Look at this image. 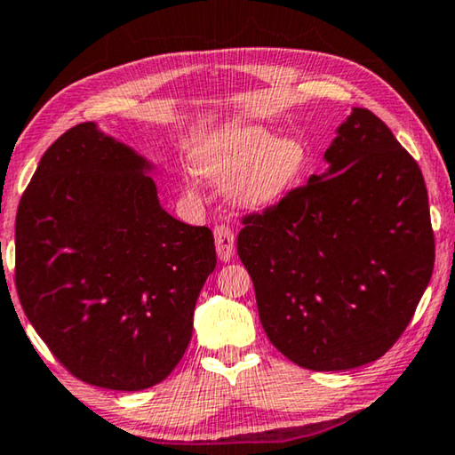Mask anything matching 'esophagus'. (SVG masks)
<instances>
[{
	"mask_svg": "<svg viewBox=\"0 0 455 455\" xmlns=\"http://www.w3.org/2000/svg\"><path fill=\"white\" fill-rule=\"evenodd\" d=\"M213 235H215V248H217V256H220V260L221 262L232 260L234 243H235L232 229L228 226H215Z\"/></svg>",
	"mask_w": 455,
	"mask_h": 455,
	"instance_id": "obj_1",
	"label": "esophagus"
}]
</instances>
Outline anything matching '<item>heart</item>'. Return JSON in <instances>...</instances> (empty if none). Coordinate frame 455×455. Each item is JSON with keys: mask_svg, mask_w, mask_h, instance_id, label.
<instances>
[{"mask_svg": "<svg viewBox=\"0 0 455 455\" xmlns=\"http://www.w3.org/2000/svg\"><path fill=\"white\" fill-rule=\"evenodd\" d=\"M307 164V148L299 137L240 124L217 133L195 156V168L205 180L228 182V195L243 209H262L293 187ZM195 193V184H187Z\"/></svg>", "mask_w": 455, "mask_h": 455, "instance_id": "1", "label": "heart"}]
</instances>
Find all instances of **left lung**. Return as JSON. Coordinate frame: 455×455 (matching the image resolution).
I'll return each mask as SVG.
<instances>
[{
	"label": "left lung",
	"instance_id": "left-lung-1",
	"mask_svg": "<svg viewBox=\"0 0 455 455\" xmlns=\"http://www.w3.org/2000/svg\"><path fill=\"white\" fill-rule=\"evenodd\" d=\"M328 168L243 217L238 254L268 340L312 371L379 359L431 281L435 238L419 164L371 110L353 108Z\"/></svg>",
	"mask_w": 455,
	"mask_h": 455
}]
</instances>
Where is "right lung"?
Returning a JSON list of instances; mask_svg holds the SVG:
<instances>
[{
  "instance_id": "obj_1",
  "label": "right lung",
  "mask_w": 455,
  "mask_h": 455,
  "mask_svg": "<svg viewBox=\"0 0 455 455\" xmlns=\"http://www.w3.org/2000/svg\"><path fill=\"white\" fill-rule=\"evenodd\" d=\"M154 164L80 123L44 151L16 215L26 318L85 384L137 392L187 351L217 256L209 228L160 205Z\"/></svg>"
}]
</instances>
